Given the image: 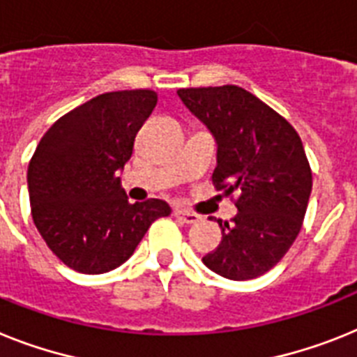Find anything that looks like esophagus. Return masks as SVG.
Returning <instances> with one entry per match:
<instances>
[{
	"instance_id": "obj_1",
	"label": "esophagus",
	"mask_w": 357,
	"mask_h": 357,
	"mask_svg": "<svg viewBox=\"0 0 357 357\" xmlns=\"http://www.w3.org/2000/svg\"><path fill=\"white\" fill-rule=\"evenodd\" d=\"M174 215H176L178 220H181L183 223H187V225H192V223H197V221H199V215L194 214V212L181 211V208H176V211H174Z\"/></svg>"
}]
</instances>
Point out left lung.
Instances as JSON below:
<instances>
[{
  "instance_id": "1",
  "label": "left lung",
  "mask_w": 357,
  "mask_h": 357,
  "mask_svg": "<svg viewBox=\"0 0 357 357\" xmlns=\"http://www.w3.org/2000/svg\"><path fill=\"white\" fill-rule=\"evenodd\" d=\"M178 96L215 137V190L238 192V214L230 225L218 220L223 238L203 263L229 280H254L281 261L303 225L312 170L301 137L241 86L179 89Z\"/></svg>"
}]
</instances>
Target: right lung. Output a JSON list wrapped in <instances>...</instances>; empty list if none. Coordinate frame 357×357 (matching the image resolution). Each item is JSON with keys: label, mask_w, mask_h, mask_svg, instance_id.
I'll list each match as a JSON object with an SVG mask.
<instances>
[{"label": "right lung", "mask_w": 357, "mask_h": 357, "mask_svg": "<svg viewBox=\"0 0 357 357\" xmlns=\"http://www.w3.org/2000/svg\"><path fill=\"white\" fill-rule=\"evenodd\" d=\"M158 103L151 89L105 92L54 123L29 163L32 220L63 263L82 274L123 265L158 218L161 199L128 203L118 170Z\"/></svg>", "instance_id": "right-lung-1"}]
</instances>
